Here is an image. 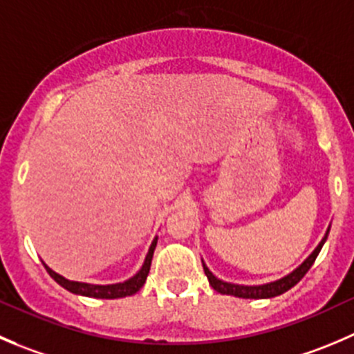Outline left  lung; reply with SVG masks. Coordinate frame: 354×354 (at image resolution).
<instances>
[{
    "label": "left lung",
    "instance_id": "obj_1",
    "mask_svg": "<svg viewBox=\"0 0 354 354\" xmlns=\"http://www.w3.org/2000/svg\"><path fill=\"white\" fill-rule=\"evenodd\" d=\"M328 232H330V226L327 228V232H325V236L322 239V242L318 243L317 249H315L313 252L308 256V259L304 261L303 264H301L299 268H296L292 273H289L287 277H283V279L275 280V282L263 283V286H239V283L223 282V280H219L218 277L212 275L211 270H209L207 266H205L204 261H202V266H204V273L207 275V280H209V283H211L212 289H214L216 292H219V294H226V296H235V297H243V299H268V297L280 296V294H283V292H287L289 289H292V287L296 286V283L299 282V280L303 279L304 275H306L308 270L313 266L315 259H317V256L320 254L322 247H324L325 240H327Z\"/></svg>",
    "mask_w": 354,
    "mask_h": 354
}]
</instances>
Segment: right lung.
I'll return each mask as SVG.
<instances>
[{
	"label": "right lung",
	"mask_w": 354,
	"mask_h": 354,
	"mask_svg": "<svg viewBox=\"0 0 354 354\" xmlns=\"http://www.w3.org/2000/svg\"><path fill=\"white\" fill-rule=\"evenodd\" d=\"M157 245V236L153 239L152 245H150L149 252H147L145 261H143V266L140 268V272L136 273L135 277H131L129 280L121 283H111V286H95V283H84V282H74V280H67L65 277L58 275L55 273L50 266L44 264V268L46 272L50 273L51 279L62 286L64 289H67L68 292L72 294H79V296H86V297H98V299H118V297H126V296H133V294L138 292L140 289L145 283L147 277H149L150 272V264H152V257H153V250H156Z\"/></svg>",
	"instance_id": "add662e5"
}]
</instances>
